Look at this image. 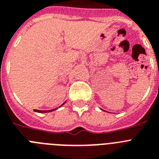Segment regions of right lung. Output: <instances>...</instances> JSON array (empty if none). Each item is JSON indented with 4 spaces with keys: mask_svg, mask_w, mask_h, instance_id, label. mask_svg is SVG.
<instances>
[{
    "mask_svg": "<svg viewBox=\"0 0 159 159\" xmlns=\"http://www.w3.org/2000/svg\"><path fill=\"white\" fill-rule=\"evenodd\" d=\"M65 104V102H64L63 104L61 105V106H59V107H61V106H63ZM57 109H54V110H51V111H38V110H35V112H37V113H48V112H52V111H55V110H57Z\"/></svg>",
    "mask_w": 159,
    "mask_h": 159,
    "instance_id": "obj_1",
    "label": "right lung"
}]
</instances>
